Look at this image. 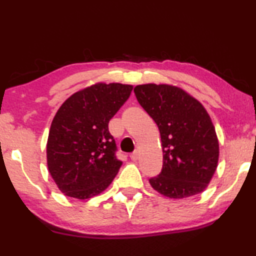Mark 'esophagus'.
Returning a JSON list of instances; mask_svg holds the SVG:
<instances>
[{
  "label": "esophagus",
  "mask_w": 256,
  "mask_h": 256,
  "mask_svg": "<svg viewBox=\"0 0 256 256\" xmlns=\"http://www.w3.org/2000/svg\"><path fill=\"white\" fill-rule=\"evenodd\" d=\"M130 158H131L132 161H136V160L139 159V153L136 150V152H133V153L131 154V156H130Z\"/></svg>",
  "instance_id": "esophagus-1"
}]
</instances>
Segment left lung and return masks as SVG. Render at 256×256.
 I'll list each match as a JSON object with an SVG mask.
<instances>
[{"mask_svg":"<svg viewBox=\"0 0 256 256\" xmlns=\"http://www.w3.org/2000/svg\"><path fill=\"white\" fill-rule=\"evenodd\" d=\"M134 94L161 136L162 172L150 180L152 188L175 200L204 192L217 169L219 142L203 104L167 84H139Z\"/></svg>","mask_w":256,"mask_h":256,"instance_id":"left-lung-1","label":"left lung"}]
</instances>
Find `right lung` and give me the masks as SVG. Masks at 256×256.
<instances>
[{
	"label": "right lung",
	"instance_id": "right-lung-1",
	"mask_svg": "<svg viewBox=\"0 0 256 256\" xmlns=\"http://www.w3.org/2000/svg\"><path fill=\"white\" fill-rule=\"evenodd\" d=\"M132 84L97 82L74 92L61 104L50 128L48 168L64 195L88 200L114 181L122 161L109 122L126 102Z\"/></svg>",
	"mask_w": 256,
	"mask_h": 256
}]
</instances>
